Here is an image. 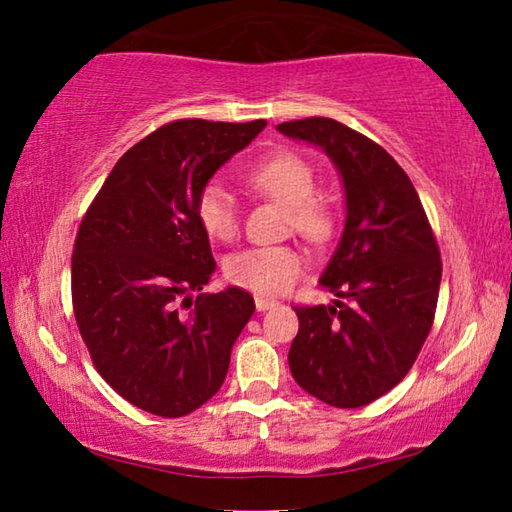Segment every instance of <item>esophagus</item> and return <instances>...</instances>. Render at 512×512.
<instances>
[{
    "label": "esophagus",
    "mask_w": 512,
    "mask_h": 512,
    "mask_svg": "<svg viewBox=\"0 0 512 512\" xmlns=\"http://www.w3.org/2000/svg\"><path fill=\"white\" fill-rule=\"evenodd\" d=\"M275 305H277V300H273V298H264V296H257V298H255V307H257V311L273 309Z\"/></svg>",
    "instance_id": "34e87169"
}]
</instances>
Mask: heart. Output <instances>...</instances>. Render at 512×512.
Returning a JSON list of instances; mask_svg holds the SVG:
<instances>
[{"label":"heart","mask_w":512,"mask_h":512,"mask_svg":"<svg viewBox=\"0 0 512 512\" xmlns=\"http://www.w3.org/2000/svg\"><path fill=\"white\" fill-rule=\"evenodd\" d=\"M246 180L257 192L289 207V223L314 244H325L334 235V212L316 192V171L298 153L280 151L246 171ZM198 223L212 239L230 241L239 230L237 201L221 183H207L196 198ZM305 257L298 248L273 244L250 246L232 255L225 275L248 291L275 296L291 289L302 273Z\"/></svg>","instance_id":"1"}]
</instances>
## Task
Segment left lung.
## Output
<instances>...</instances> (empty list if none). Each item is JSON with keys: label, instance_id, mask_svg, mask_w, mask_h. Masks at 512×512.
<instances>
[{"label": "left lung", "instance_id": "1", "mask_svg": "<svg viewBox=\"0 0 512 512\" xmlns=\"http://www.w3.org/2000/svg\"><path fill=\"white\" fill-rule=\"evenodd\" d=\"M277 131L332 158L348 207L320 277L339 300L293 307L300 329L291 375L316 400L359 409L400 384L418 359L436 316L440 250L409 176L377 142L329 117L284 121Z\"/></svg>", "mask_w": 512, "mask_h": 512}]
</instances>
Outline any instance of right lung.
I'll return each mask as SVG.
<instances>
[{
	"instance_id": "obj_1",
	"label": "right lung",
	"mask_w": 512,
	"mask_h": 512,
	"mask_svg": "<svg viewBox=\"0 0 512 512\" xmlns=\"http://www.w3.org/2000/svg\"><path fill=\"white\" fill-rule=\"evenodd\" d=\"M178 119L131 146L85 212L72 255V305L99 375L142 411L180 418L219 391L253 316L248 291L198 293L216 262L196 198L262 133Z\"/></svg>"
}]
</instances>
